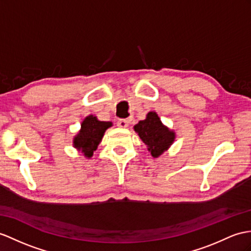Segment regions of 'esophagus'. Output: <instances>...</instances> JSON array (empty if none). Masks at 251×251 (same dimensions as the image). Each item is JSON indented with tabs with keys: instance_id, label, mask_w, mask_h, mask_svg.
Here are the masks:
<instances>
[{
	"instance_id": "obj_1",
	"label": "esophagus",
	"mask_w": 251,
	"mask_h": 251,
	"mask_svg": "<svg viewBox=\"0 0 251 251\" xmlns=\"http://www.w3.org/2000/svg\"><path fill=\"white\" fill-rule=\"evenodd\" d=\"M129 124H130V122L127 119H120V120L117 121V126L119 127H122V129H126V127L129 126Z\"/></svg>"
}]
</instances>
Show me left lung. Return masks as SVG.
<instances>
[{"mask_svg":"<svg viewBox=\"0 0 251 251\" xmlns=\"http://www.w3.org/2000/svg\"><path fill=\"white\" fill-rule=\"evenodd\" d=\"M134 130L147 146V149L153 157L163 154L173 145L176 134L165 126L155 112H149L145 120H140L134 126Z\"/></svg>","mask_w":251,"mask_h":251,"instance_id":"8db88e82","label":"left lung"}]
</instances>
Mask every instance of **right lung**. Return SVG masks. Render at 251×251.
Returning a JSON list of instances; mask_svg holds the SVG:
<instances>
[{"mask_svg":"<svg viewBox=\"0 0 251 251\" xmlns=\"http://www.w3.org/2000/svg\"><path fill=\"white\" fill-rule=\"evenodd\" d=\"M112 126L111 121H100L96 116H87L82 122L81 130L73 138V147L81 150L86 157H91L98 145L101 143L105 131Z\"/></svg>","mask_w":251,"mask_h":251,"instance_id":"right-lung-1","label":"right lung"}]
</instances>
